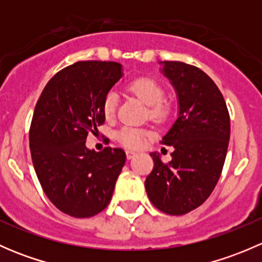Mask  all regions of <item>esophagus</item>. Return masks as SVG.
<instances>
[{
	"label": "esophagus",
	"mask_w": 262,
	"mask_h": 262,
	"mask_svg": "<svg viewBox=\"0 0 262 262\" xmlns=\"http://www.w3.org/2000/svg\"><path fill=\"white\" fill-rule=\"evenodd\" d=\"M137 156L136 152H133V150H126V158L128 160H132V158H134Z\"/></svg>",
	"instance_id": "34e87169"
}]
</instances>
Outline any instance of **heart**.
I'll return each instance as SVG.
<instances>
[{"label":"heart","instance_id":"heart-1","mask_svg":"<svg viewBox=\"0 0 262 262\" xmlns=\"http://www.w3.org/2000/svg\"><path fill=\"white\" fill-rule=\"evenodd\" d=\"M130 91L143 102L149 106V114L153 119H161L163 116V109L161 101L163 99V91L160 84L150 78H138L130 83ZM116 105H118V94L110 91L105 96L102 104V112L106 118H112L115 114ZM147 138V132L136 126H123L116 133V139L128 148H139L143 146Z\"/></svg>","mask_w":262,"mask_h":262}]
</instances>
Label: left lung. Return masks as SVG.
I'll return each instance as SVG.
<instances>
[{"mask_svg":"<svg viewBox=\"0 0 262 262\" xmlns=\"http://www.w3.org/2000/svg\"><path fill=\"white\" fill-rule=\"evenodd\" d=\"M178 97V118L161 143L173 147L163 163L150 152L153 170L144 186L152 204L170 215H182L209 198L228 149L231 123L226 101L212 78L194 66L158 62Z\"/></svg>","mask_w":262,"mask_h":262,"instance_id":"left-lung-1","label":"left lung"}]
</instances>
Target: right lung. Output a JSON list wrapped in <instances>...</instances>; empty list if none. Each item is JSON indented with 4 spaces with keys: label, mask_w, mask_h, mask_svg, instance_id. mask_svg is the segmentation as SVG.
<instances>
[{
    "label": "right lung",
    "mask_w": 262,
    "mask_h": 262,
    "mask_svg": "<svg viewBox=\"0 0 262 262\" xmlns=\"http://www.w3.org/2000/svg\"><path fill=\"white\" fill-rule=\"evenodd\" d=\"M123 76L120 63L77 62L50 78L36 102L29 133L34 168L50 202L71 216L104 210L125 163L121 148L86 147L87 134L105 121V96Z\"/></svg>",
    "instance_id": "right-lung-1"
}]
</instances>
